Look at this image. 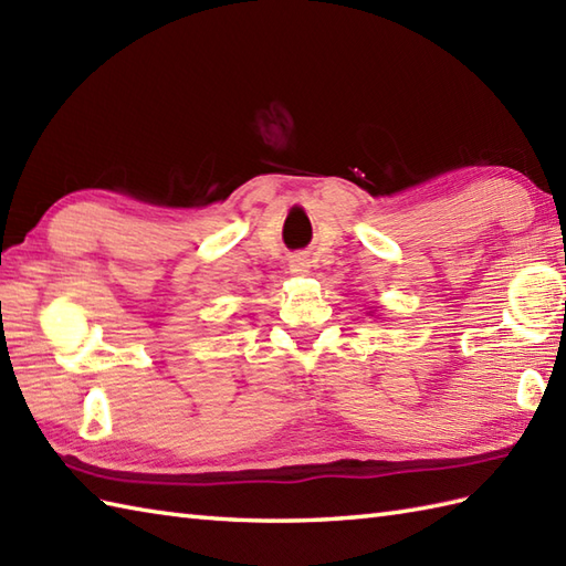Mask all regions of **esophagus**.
<instances>
[{
    "label": "esophagus",
    "instance_id": "1",
    "mask_svg": "<svg viewBox=\"0 0 566 566\" xmlns=\"http://www.w3.org/2000/svg\"><path fill=\"white\" fill-rule=\"evenodd\" d=\"M290 270H292L294 274H306V272H308V262H306V258H302V255L292 258V260H290Z\"/></svg>",
    "mask_w": 566,
    "mask_h": 566
}]
</instances>
